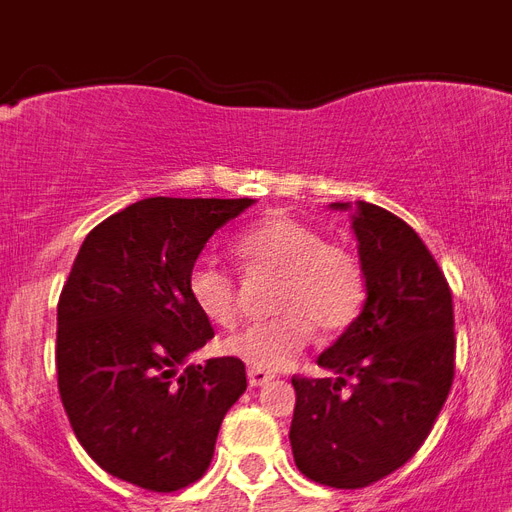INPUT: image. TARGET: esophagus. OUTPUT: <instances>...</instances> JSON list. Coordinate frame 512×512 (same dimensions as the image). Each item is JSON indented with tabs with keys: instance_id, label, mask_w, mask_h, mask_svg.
Returning a JSON list of instances; mask_svg holds the SVG:
<instances>
[{
	"instance_id": "obj_1",
	"label": "esophagus",
	"mask_w": 512,
	"mask_h": 512,
	"mask_svg": "<svg viewBox=\"0 0 512 512\" xmlns=\"http://www.w3.org/2000/svg\"><path fill=\"white\" fill-rule=\"evenodd\" d=\"M247 377H249V385H252V388H257V385H265V382L273 380L271 372H265V369H257V366H249Z\"/></svg>"
}]
</instances>
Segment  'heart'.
Returning a JSON list of instances; mask_svg holds the SVG:
<instances>
[{
  "instance_id": "1",
  "label": "heart",
  "mask_w": 512,
  "mask_h": 512,
  "mask_svg": "<svg viewBox=\"0 0 512 512\" xmlns=\"http://www.w3.org/2000/svg\"><path fill=\"white\" fill-rule=\"evenodd\" d=\"M233 255L249 276H273L271 319L225 337L220 350L257 369L289 366L316 329L324 337L348 332L366 305L364 265L353 249L292 215H268L233 241ZM193 308L215 327H233L241 316V292L231 273L201 257L188 271Z\"/></svg>"
}]
</instances>
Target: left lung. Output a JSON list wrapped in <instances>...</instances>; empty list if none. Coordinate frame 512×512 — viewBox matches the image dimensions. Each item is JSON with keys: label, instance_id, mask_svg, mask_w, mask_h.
<instances>
[{"label": "left lung", "instance_id": "1", "mask_svg": "<svg viewBox=\"0 0 512 512\" xmlns=\"http://www.w3.org/2000/svg\"><path fill=\"white\" fill-rule=\"evenodd\" d=\"M353 231L364 311L319 356L335 377H292L295 465L335 489H364L412 460L452 390L457 348L452 289L412 225L358 201Z\"/></svg>", "mask_w": 512, "mask_h": 512}]
</instances>
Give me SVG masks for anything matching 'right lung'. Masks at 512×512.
Returning <instances> with one entry per match:
<instances>
[{
	"label": "right lung",
	"instance_id": "obj_1",
	"mask_svg": "<svg viewBox=\"0 0 512 512\" xmlns=\"http://www.w3.org/2000/svg\"><path fill=\"white\" fill-rule=\"evenodd\" d=\"M252 199L135 201L95 225L58 300V390L100 468L148 492L207 473L220 422L247 390L239 358L185 364L215 332L188 297L209 236Z\"/></svg>",
	"mask_w": 512,
	"mask_h": 512
}]
</instances>
